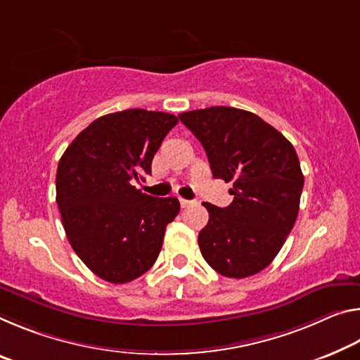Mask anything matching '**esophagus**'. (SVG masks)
I'll return each mask as SVG.
<instances>
[{"mask_svg":"<svg viewBox=\"0 0 360 360\" xmlns=\"http://www.w3.org/2000/svg\"><path fill=\"white\" fill-rule=\"evenodd\" d=\"M179 203H181L182 208H186V207H189V205H192L193 202L192 200H186V198H179Z\"/></svg>","mask_w":360,"mask_h":360,"instance_id":"34e87169","label":"esophagus"}]
</instances>
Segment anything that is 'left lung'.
Returning <instances> with one entry per match:
<instances>
[{
  "instance_id": "left-lung-1",
  "label": "left lung",
  "mask_w": 360,
  "mask_h": 360,
  "mask_svg": "<svg viewBox=\"0 0 360 360\" xmlns=\"http://www.w3.org/2000/svg\"><path fill=\"white\" fill-rule=\"evenodd\" d=\"M179 120L200 141L214 178L233 182L229 207L203 203L210 219L198 233L202 256L224 277L261 272L298 216L304 176L295 147L242 108L208 107L181 113Z\"/></svg>"
}]
</instances>
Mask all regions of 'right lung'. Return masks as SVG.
I'll return each instance as SVG.
<instances>
[{
    "instance_id": "obj_1",
    "label": "right lung",
    "mask_w": 360,
    "mask_h": 360,
    "mask_svg": "<svg viewBox=\"0 0 360 360\" xmlns=\"http://www.w3.org/2000/svg\"><path fill=\"white\" fill-rule=\"evenodd\" d=\"M178 117L129 108L94 120L59 160L56 202L73 252L112 283L141 277L157 261L167 226L179 213L174 197H152L133 186Z\"/></svg>"
}]
</instances>
